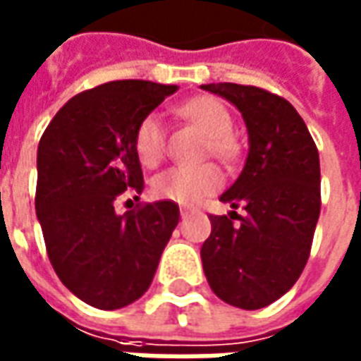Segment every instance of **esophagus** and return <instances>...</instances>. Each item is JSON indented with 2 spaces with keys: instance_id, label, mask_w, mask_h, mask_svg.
Here are the masks:
<instances>
[{
  "instance_id": "esophagus-1",
  "label": "esophagus",
  "mask_w": 361,
  "mask_h": 361,
  "mask_svg": "<svg viewBox=\"0 0 361 361\" xmlns=\"http://www.w3.org/2000/svg\"><path fill=\"white\" fill-rule=\"evenodd\" d=\"M191 212V207H180V213H181V217H185L188 213Z\"/></svg>"
}]
</instances>
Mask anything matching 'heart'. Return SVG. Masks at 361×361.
Masks as SVG:
<instances>
[{
    "instance_id": "1",
    "label": "heart",
    "mask_w": 361,
    "mask_h": 361,
    "mask_svg": "<svg viewBox=\"0 0 361 361\" xmlns=\"http://www.w3.org/2000/svg\"><path fill=\"white\" fill-rule=\"evenodd\" d=\"M178 114L207 136L203 152H212L223 161H231L237 154L233 140V118L225 104L213 97L191 98L178 106ZM168 149V134L158 114H148L140 120L134 132V152L146 168H156ZM223 176L217 166H176L164 170L152 180L156 197L176 203H195L221 188Z\"/></svg>"
}]
</instances>
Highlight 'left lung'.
Here are the masks:
<instances>
[{
    "label": "left lung",
    "mask_w": 361,
    "mask_h": 361,
    "mask_svg": "<svg viewBox=\"0 0 361 361\" xmlns=\"http://www.w3.org/2000/svg\"><path fill=\"white\" fill-rule=\"evenodd\" d=\"M201 88L233 102L249 130L245 168L221 195L245 215H209L203 271L223 302L257 310L288 293L310 257L322 203L318 148L286 98L235 82Z\"/></svg>",
    "instance_id": "1"
}]
</instances>
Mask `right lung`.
<instances>
[{"mask_svg":"<svg viewBox=\"0 0 361 361\" xmlns=\"http://www.w3.org/2000/svg\"><path fill=\"white\" fill-rule=\"evenodd\" d=\"M176 90L132 78L98 85L71 98L39 140L35 209L49 261L71 293L100 310L148 290L180 221L168 200L116 213L118 200L144 190L136 126Z\"/></svg>","mask_w":361,"mask_h":361,"instance_id":"obj_1","label":"right lung"}]
</instances>
